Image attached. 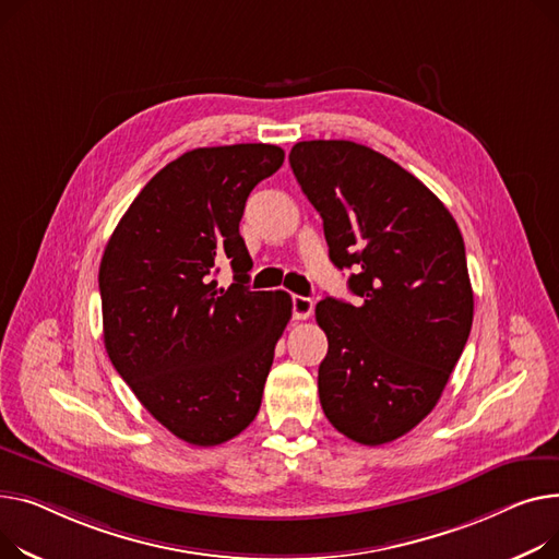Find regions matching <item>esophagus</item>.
<instances>
[{
  "label": "esophagus",
  "mask_w": 559,
  "mask_h": 559,
  "mask_svg": "<svg viewBox=\"0 0 559 559\" xmlns=\"http://www.w3.org/2000/svg\"><path fill=\"white\" fill-rule=\"evenodd\" d=\"M293 318L295 320H307L313 313V300L305 298V295H293Z\"/></svg>",
  "instance_id": "esophagus-1"
}]
</instances>
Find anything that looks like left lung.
Instances as JSON below:
<instances>
[{
    "instance_id": "8db88e82",
    "label": "left lung",
    "mask_w": 559,
    "mask_h": 559,
    "mask_svg": "<svg viewBox=\"0 0 559 559\" xmlns=\"http://www.w3.org/2000/svg\"><path fill=\"white\" fill-rule=\"evenodd\" d=\"M288 162L322 216L334 266L356 269L347 284L360 298L316 307L330 341L322 411L354 442H392L433 411L469 338L463 235L429 187L364 144L298 142Z\"/></svg>"
}]
</instances>
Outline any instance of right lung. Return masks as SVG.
Listing matches in <instances>:
<instances>
[{"label": "right lung", "mask_w": 559, "mask_h": 559, "mask_svg": "<svg viewBox=\"0 0 559 559\" xmlns=\"http://www.w3.org/2000/svg\"><path fill=\"white\" fill-rule=\"evenodd\" d=\"M284 162L273 144L193 148L130 203L106 246L98 290L119 377L176 438L216 447L257 417L290 295L250 290L239 235L250 191ZM225 260L236 284L217 286Z\"/></svg>", "instance_id": "obj_1"}]
</instances>
